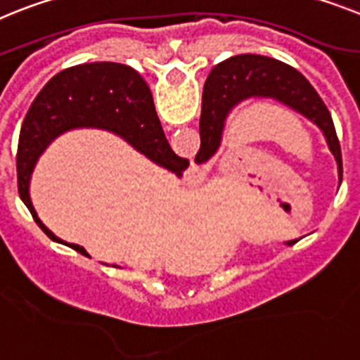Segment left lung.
<instances>
[{
  "label": "left lung",
  "instance_id": "8db88e82",
  "mask_svg": "<svg viewBox=\"0 0 360 360\" xmlns=\"http://www.w3.org/2000/svg\"><path fill=\"white\" fill-rule=\"evenodd\" d=\"M248 98H273L300 112L321 129L339 165L342 182V155L333 120L324 101L309 82L293 67L259 54H238L213 67L204 85L200 118V150L196 164H202L220 146L227 112ZM297 240L285 242L293 245Z\"/></svg>",
  "mask_w": 360,
  "mask_h": 360
}]
</instances>
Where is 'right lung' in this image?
<instances>
[{
    "label": "right lung",
    "mask_w": 360,
    "mask_h": 360,
    "mask_svg": "<svg viewBox=\"0 0 360 360\" xmlns=\"http://www.w3.org/2000/svg\"><path fill=\"white\" fill-rule=\"evenodd\" d=\"M75 127L109 129L147 158L178 174L189 165L169 146L156 116L153 94L136 70L112 61L84 63L61 70L49 79L27 110L16 156L20 198L51 240L61 242L43 226L34 211L29 195L30 174L41 150L58 134ZM67 245L87 257L82 245Z\"/></svg>",
    "instance_id": "add662e5"
}]
</instances>
